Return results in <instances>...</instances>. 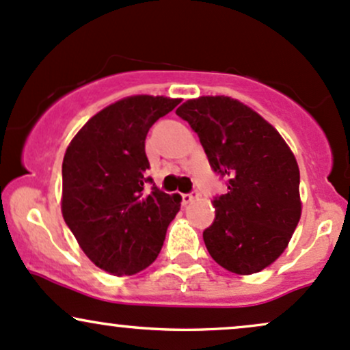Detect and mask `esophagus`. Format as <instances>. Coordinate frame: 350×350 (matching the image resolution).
Returning a JSON list of instances; mask_svg holds the SVG:
<instances>
[{"label": "esophagus", "mask_w": 350, "mask_h": 350, "mask_svg": "<svg viewBox=\"0 0 350 350\" xmlns=\"http://www.w3.org/2000/svg\"><path fill=\"white\" fill-rule=\"evenodd\" d=\"M198 196H200V193L196 190L190 191V193H183L182 195V203H183V205H187V203H191L193 200L198 198Z\"/></svg>", "instance_id": "1"}]
</instances>
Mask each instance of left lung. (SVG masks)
<instances>
[{
	"label": "left lung",
	"instance_id": "left-lung-1",
	"mask_svg": "<svg viewBox=\"0 0 350 350\" xmlns=\"http://www.w3.org/2000/svg\"><path fill=\"white\" fill-rule=\"evenodd\" d=\"M176 116L196 132L211 170L226 178L203 231L208 253L231 273H260L281 256L301 218L293 152L260 113L231 97L187 100Z\"/></svg>",
	"mask_w": 350,
	"mask_h": 350
}]
</instances>
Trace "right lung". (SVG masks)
Masks as SVG:
<instances>
[{
	"mask_svg": "<svg viewBox=\"0 0 350 350\" xmlns=\"http://www.w3.org/2000/svg\"><path fill=\"white\" fill-rule=\"evenodd\" d=\"M180 99L133 96L88 120L62 162V217L88 258L116 276L150 266L167 228L180 210V196L154 183L145 137Z\"/></svg>",
	"mask_w": 350,
	"mask_h": 350,
	"instance_id": "right-lung-1",
	"label": "right lung"
}]
</instances>
